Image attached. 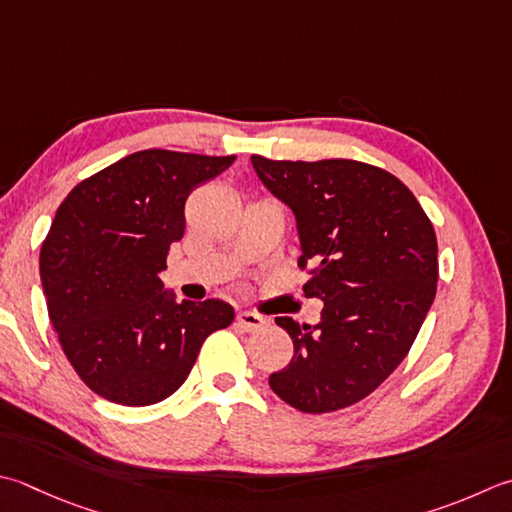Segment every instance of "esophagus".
Here are the masks:
<instances>
[{"mask_svg": "<svg viewBox=\"0 0 512 512\" xmlns=\"http://www.w3.org/2000/svg\"><path fill=\"white\" fill-rule=\"evenodd\" d=\"M237 326L244 328L246 333H255V330L266 326V317L250 313V310H242V313H237Z\"/></svg>", "mask_w": 512, "mask_h": 512, "instance_id": "34e87169", "label": "esophagus"}]
</instances>
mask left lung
<instances>
[{
	"label": "left lung",
	"instance_id": "left-lung-1",
	"mask_svg": "<svg viewBox=\"0 0 512 512\" xmlns=\"http://www.w3.org/2000/svg\"><path fill=\"white\" fill-rule=\"evenodd\" d=\"M257 177L297 219L306 297L322 322L275 317L293 339L290 364L270 375L302 413L357 404L402 364L437 293L435 228L415 195L355 159L275 162L250 157Z\"/></svg>",
	"mask_w": 512,
	"mask_h": 512
}]
</instances>
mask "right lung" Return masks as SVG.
<instances>
[{
    "label": "right lung",
    "mask_w": 512,
    "mask_h": 512,
    "mask_svg": "<svg viewBox=\"0 0 512 512\" xmlns=\"http://www.w3.org/2000/svg\"><path fill=\"white\" fill-rule=\"evenodd\" d=\"M235 162L150 148L79 182L39 253L50 324L70 366L99 397L150 406L173 395L204 339L233 324L222 299L175 302L159 273L184 237V204Z\"/></svg>",
    "instance_id": "obj_1"
}]
</instances>
